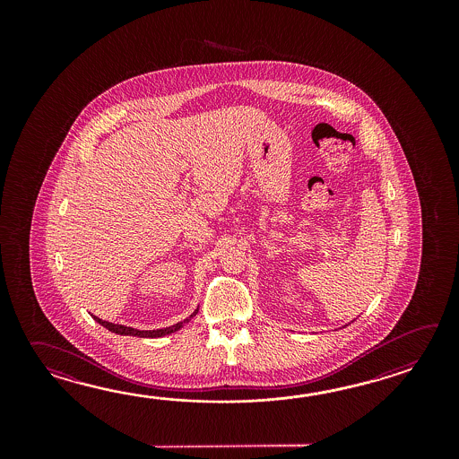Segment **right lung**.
Returning a JSON list of instances; mask_svg holds the SVG:
<instances>
[{
	"mask_svg": "<svg viewBox=\"0 0 459 459\" xmlns=\"http://www.w3.org/2000/svg\"><path fill=\"white\" fill-rule=\"evenodd\" d=\"M196 313H198V308H196L195 312L192 313L188 318H186L184 322L176 323V325H172V326H169V328L149 330V332H146V330H136V328L125 326V325H115V323L105 322V320L98 318L95 315H91V316H93L95 322L100 323L101 326H105L109 332L117 333V334H123V336H139V338H160V336H166V334H170V333L178 332L186 323L190 322V320L195 316Z\"/></svg>",
	"mask_w": 459,
	"mask_h": 459,
	"instance_id": "add662e5",
	"label": "right lung"
}]
</instances>
